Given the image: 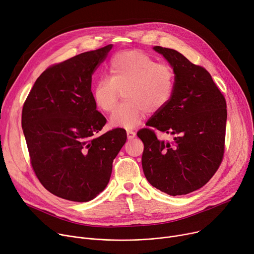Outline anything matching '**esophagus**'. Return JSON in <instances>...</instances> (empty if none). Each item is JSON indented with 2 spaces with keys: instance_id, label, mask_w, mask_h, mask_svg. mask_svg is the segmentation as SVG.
Instances as JSON below:
<instances>
[{
  "instance_id": "esophagus-1",
  "label": "esophagus",
  "mask_w": 254,
  "mask_h": 254,
  "mask_svg": "<svg viewBox=\"0 0 254 254\" xmlns=\"http://www.w3.org/2000/svg\"><path fill=\"white\" fill-rule=\"evenodd\" d=\"M126 133H127V138L128 139H133L135 136H136V133L134 131H132V130H127Z\"/></svg>"
}]
</instances>
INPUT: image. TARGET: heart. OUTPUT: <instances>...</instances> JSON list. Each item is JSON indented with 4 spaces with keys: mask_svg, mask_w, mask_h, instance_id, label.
<instances>
[{
    "mask_svg": "<svg viewBox=\"0 0 254 254\" xmlns=\"http://www.w3.org/2000/svg\"><path fill=\"white\" fill-rule=\"evenodd\" d=\"M109 77H101L92 88L97 109L112 112L121 90L126 100L111 116V124L120 128L139 125L147 113L161 112L170 103L175 73L168 64L158 63L141 51H127L116 55L109 65Z\"/></svg>",
    "mask_w": 254,
    "mask_h": 254,
    "instance_id": "1",
    "label": "heart"
}]
</instances>
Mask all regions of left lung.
<instances>
[{
	"label": "left lung",
	"instance_id": "obj_1",
	"mask_svg": "<svg viewBox=\"0 0 254 254\" xmlns=\"http://www.w3.org/2000/svg\"><path fill=\"white\" fill-rule=\"evenodd\" d=\"M175 73L170 103L155 113L137 136L142 140V169L157 189L176 196L205 185L219 169L225 150L227 104L210 74L179 52L153 47ZM174 136L157 139L155 130Z\"/></svg>",
	"mask_w": 254,
	"mask_h": 254
}]
</instances>
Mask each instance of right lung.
<instances>
[{
  "instance_id": "right-lung-1",
  "label": "right lung",
  "mask_w": 254,
  "mask_h": 254,
  "mask_svg": "<svg viewBox=\"0 0 254 254\" xmlns=\"http://www.w3.org/2000/svg\"><path fill=\"white\" fill-rule=\"evenodd\" d=\"M113 45L77 55L46 69L22 109L30 163L43 186L58 197L85 202L108 185L127 139L116 128L96 135L107 120L96 110L91 76Z\"/></svg>"
}]
</instances>
